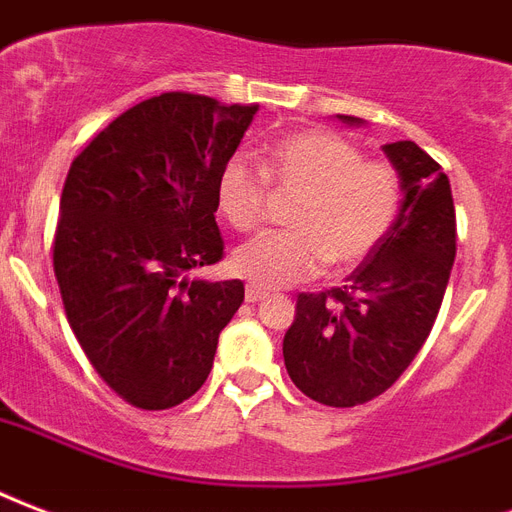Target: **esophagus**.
Segmentation results:
<instances>
[{"label": "esophagus", "instance_id": "34e87169", "mask_svg": "<svg viewBox=\"0 0 512 512\" xmlns=\"http://www.w3.org/2000/svg\"><path fill=\"white\" fill-rule=\"evenodd\" d=\"M261 299H267V291H261L256 285H248V288H245V301H248V304H256V301Z\"/></svg>", "mask_w": 512, "mask_h": 512}]
</instances>
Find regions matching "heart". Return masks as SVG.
Returning a JSON list of instances; mask_svg holds the SVG:
<instances>
[{
  "mask_svg": "<svg viewBox=\"0 0 512 512\" xmlns=\"http://www.w3.org/2000/svg\"><path fill=\"white\" fill-rule=\"evenodd\" d=\"M261 170L243 157L216 178L219 216L248 232L264 216L267 181L296 194L288 232H267L232 253V269L259 288H285L336 269L363 264L382 245L400 211V176L390 162L363 160L358 146L326 128L280 138L264 154Z\"/></svg>",
  "mask_w": 512,
  "mask_h": 512,
  "instance_id": "obj_1",
  "label": "heart"
}]
</instances>
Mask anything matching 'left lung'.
<instances>
[{"mask_svg":"<svg viewBox=\"0 0 512 512\" xmlns=\"http://www.w3.org/2000/svg\"><path fill=\"white\" fill-rule=\"evenodd\" d=\"M384 154L400 176L398 219L347 285L299 293L283 339L291 382L323 406H360L398 382L433 331L457 256L449 176L414 141Z\"/></svg>","mask_w":512,"mask_h":512,"instance_id":"obj_1","label":"left lung"}]
</instances>
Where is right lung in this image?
Returning a JSON list of instances; mask_svg holds the SVG:
<instances>
[{"instance_id":"add662e5","label":"right lung","mask_w":512,"mask_h":512,"mask_svg":"<svg viewBox=\"0 0 512 512\" xmlns=\"http://www.w3.org/2000/svg\"><path fill=\"white\" fill-rule=\"evenodd\" d=\"M259 106L162 93L71 162L55 229L63 310L87 360L130 406H178L208 379L240 280L189 272L224 256L216 178Z\"/></svg>"}]
</instances>
